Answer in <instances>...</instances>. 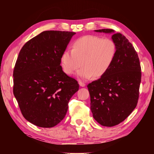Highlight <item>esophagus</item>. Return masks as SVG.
<instances>
[{"mask_svg":"<svg viewBox=\"0 0 154 154\" xmlns=\"http://www.w3.org/2000/svg\"><path fill=\"white\" fill-rule=\"evenodd\" d=\"M79 84L81 87H84L85 85V83H83V82H79Z\"/></svg>","mask_w":154,"mask_h":154,"instance_id":"obj_1","label":"esophagus"}]
</instances>
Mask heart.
<instances>
[{"instance_id": "obj_1", "label": "heart", "mask_w": 154, "mask_h": 154, "mask_svg": "<svg viewBox=\"0 0 154 154\" xmlns=\"http://www.w3.org/2000/svg\"><path fill=\"white\" fill-rule=\"evenodd\" d=\"M116 55V45L110 38L96 35L83 36L75 40L72 50H65L62 54L61 63L67 75H72L81 66L77 76L82 79H90L103 76L110 69Z\"/></svg>"}]
</instances>
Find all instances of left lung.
Listing matches in <instances>:
<instances>
[{
  "label": "left lung",
  "mask_w": 154,
  "mask_h": 154,
  "mask_svg": "<svg viewBox=\"0 0 154 154\" xmlns=\"http://www.w3.org/2000/svg\"><path fill=\"white\" fill-rule=\"evenodd\" d=\"M96 32L113 33L116 55L110 69L88 85L93 118L103 126H116L137 106L141 82V68L137 51L126 36L112 29Z\"/></svg>",
  "instance_id": "obj_1"
}]
</instances>
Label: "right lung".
Wrapping results in <instances>:
<instances>
[{
    "instance_id": "obj_1",
    "label": "right lung",
    "mask_w": 154,
    "mask_h": 154,
    "mask_svg": "<svg viewBox=\"0 0 154 154\" xmlns=\"http://www.w3.org/2000/svg\"><path fill=\"white\" fill-rule=\"evenodd\" d=\"M74 32L43 31L22 47L14 70V94L24 118L51 128L66 116L79 83L60 66L61 56Z\"/></svg>"
}]
</instances>
